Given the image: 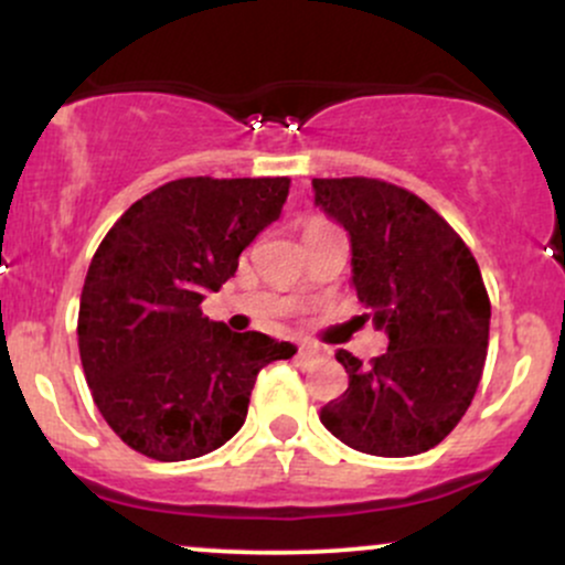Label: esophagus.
Masks as SVG:
<instances>
[{
	"mask_svg": "<svg viewBox=\"0 0 565 565\" xmlns=\"http://www.w3.org/2000/svg\"><path fill=\"white\" fill-rule=\"evenodd\" d=\"M319 350L316 348H310V345H300V350H297V359L300 361H305V364H308V361H313V359H319Z\"/></svg>",
	"mask_w": 565,
	"mask_h": 565,
	"instance_id": "obj_1",
	"label": "esophagus"
}]
</instances>
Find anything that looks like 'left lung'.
Returning <instances> with one entry per match:
<instances>
[{
	"label": "left lung",
	"instance_id": "8db88e82",
	"mask_svg": "<svg viewBox=\"0 0 565 565\" xmlns=\"http://www.w3.org/2000/svg\"><path fill=\"white\" fill-rule=\"evenodd\" d=\"M316 204L350 233L353 287L387 353L337 361L348 391L321 423L350 449L412 457L468 412L489 348L491 302L470 246L417 193L377 178H313Z\"/></svg>",
	"mask_w": 565,
	"mask_h": 565
}]
</instances>
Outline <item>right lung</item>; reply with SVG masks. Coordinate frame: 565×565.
I'll list each match as a JSON object with an SVG mask.
<instances>
[{
    "instance_id": "right-lung-1",
    "label": "right lung",
    "mask_w": 565,
    "mask_h": 565,
    "mask_svg": "<svg viewBox=\"0 0 565 565\" xmlns=\"http://www.w3.org/2000/svg\"><path fill=\"white\" fill-rule=\"evenodd\" d=\"M289 178H180L135 201L97 246L79 302V355L95 406L129 449L183 462L244 425L263 366L295 345L231 332L206 291L281 215Z\"/></svg>"
}]
</instances>
